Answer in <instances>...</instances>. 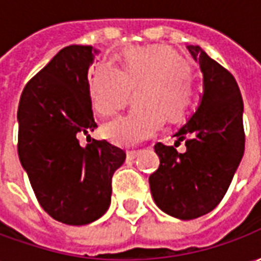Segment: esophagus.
<instances>
[{
  "mask_svg": "<svg viewBox=\"0 0 261 261\" xmlns=\"http://www.w3.org/2000/svg\"><path fill=\"white\" fill-rule=\"evenodd\" d=\"M138 151H128L127 152V159H130V161H133V159L137 158V155H138Z\"/></svg>",
  "mask_w": 261,
  "mask_h": 261,
  "instance_id": "obj_1",
  "label": "esophagus"
}]
</instances>
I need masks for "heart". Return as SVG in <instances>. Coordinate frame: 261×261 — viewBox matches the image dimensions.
Returning a JSON list of instances; mask_svg holds the SVG:
<instances>
[{"instance_id": "obj_1", "label": "heart", "mask_w": 261, "mask_h": 261, "mask_svg": "<svg viewBox=\"0 0 261 261\" xmlns=\"http://www.w3.org/2000/svg\"><path fill=\"white\" fill-rule=\"evenodd\" d=\"M192 67L180 54L166 46L134 47L123 54V69L102 61L89 81L93 108L103 117L124 109L134 88L148 85L142 102L145 108L103 127V134L116 145L133 147L152 137L165 124L166 114L179 121L194 103Z\"/></svg>"}]
</instances>
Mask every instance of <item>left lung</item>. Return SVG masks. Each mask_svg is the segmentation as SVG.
<instances>
[{
	"mask_svg": "<svg viewBox=\"0 0 261 261\" xmlns=\"http://www.w3.org/2000/svg\"><path fill=\"white\" fill-rule=\"evenodd\" d=\"M200 63L204 95L193 117L177 131L186 152L155 144L159 168L149 176L156 205L179 219H194L218 205L245 152L243 100L229 71L198 46H187Z\"/></svg>",
	"mask_w": 261,
	"mask_h": 261,
	"instance_id": "left-lung-1",
	"label": "left lung"
}]
</instances>
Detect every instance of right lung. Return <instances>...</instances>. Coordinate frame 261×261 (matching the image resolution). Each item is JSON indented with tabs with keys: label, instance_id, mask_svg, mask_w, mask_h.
<instances>
[{
	"label": "right lung",
	"instance_id": "1",
	"mask_svg": "<svg viewBox=\"0 0 261 261\" xmlns=\"http://www.w3.org/2000/svg\"><path fill=\"white\" fill-rule=\"evenodd\" d=\"M92 46H67L22 92L18 108V155L37 201L65 225L91 224L108 211L112 177L125 152L106 140L80 137L97 127L88 68Z\"/></svg>",
	"mask_w": 261,
	"mask_h": 261
}]
</instances>
